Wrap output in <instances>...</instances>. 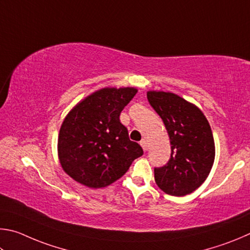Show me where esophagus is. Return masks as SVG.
<instances>
[{
    "mask_svg": "<svg viewBox=\"0 0 250 250\" xmlns=\"http://www.w3.org/2000/svg\"><path fill=\"white\" fill-rule=\"evenodd\" d=\"M139 144H141V146L143 147V149L144 150H148V144H147V142L145 141V139H143V141L141 142V143H139Z\"/></svg>",
    "mask_w": 250,
    "mask_h": 250,
    "instance_id": "esophagus-1",
    "label": "esophagus"
}]
</instances>
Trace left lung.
<instances>
[{
    "label": "left lung",
    "instance_id": "left-lung-1",
    "mask_svg": "<svg viewBox=\"0 0 250 250\" xmlns=\"http://www.w3.org/2000/svg\"><path fill=\"white\" fill-rule=\"evenodd\" d=\"M148 102L167 129L171 156L155 168V181L167 194L183 196L207 180L215 157L211 126L195 105L170 92L149 91Z\"/></svg>",
    "mask_w": 250,
    "mask_h": 250
}]
</instances>
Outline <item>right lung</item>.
<instances>
[{"instance_id":"add662e5","label":"right lung","mask_w":250,"mask_h":250,"mask_svg":"<svg viewBox=\"0 0 250 250\" xmlns=\"http://www.w3.org/2000/svg\"><path fill=\"white\" fill-rule=\"evenodd\" d=\"M137 93L134 87H105L78 103L58 137L61 167L73 180L98 189L124 176L143 148L132 142L121 112Z\"/></svg>"}]
</instances>
